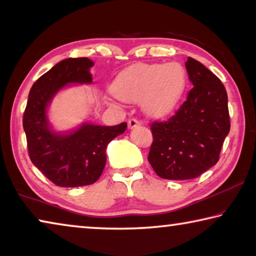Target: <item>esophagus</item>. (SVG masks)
Returning <instances> with one entry per match:
<instances>
[{
	"mask_svg": "<svg viewBox=\"0 0 256 256\" xmlns=\"http://www.w3.org/2000/svg\"><path fill=\"white\" fill-rule=\"evenodd\" d=\"M128 125L130 128H133L138 126V125H140V120H136V118H130L128 122Z\"/></svg>",
	"mask_w": 256,
	"mask_h": 256,
	"instance_id": "1",
	"label": "esophagus"
}]
</instances>
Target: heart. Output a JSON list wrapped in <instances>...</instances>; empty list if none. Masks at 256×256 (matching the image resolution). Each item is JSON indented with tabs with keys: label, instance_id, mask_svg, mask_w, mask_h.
I'll return each mask as SVG.
<instances>
[{
	"label": "heart",
	"instance_id": "heart-1",
	"mask_svg": "<svg viewBox=\"0 0 256 256\" xmlns=\"http://www.w3.org/2000/svg\"><path fill=\"white\" fill-rule=\"evenodd\" d=\"M186 74L178 63H140L116 78L112 92L126 102H140L146 115L160 118L172 110L184 92Z\"/></svg>",
	"mask_w": 256,
	"mask_h": 256
}]
</instances>
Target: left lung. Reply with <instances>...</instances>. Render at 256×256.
<instances>
[{
	"mask_svg": "<svg viewBox=\"0 0 256 256\" xmlns=\"http://www.w3.org/2000/svg\"><path fill=\"white\" fill-rule=\"evenodd\" d=\"M185 66L193 84L186 100L167 120L150 124L148 160L164 180L196 178L214 166L230 130L227 92L219 78L192 58Z\"/></svg>",
	"mask_w": 256,
	"mask_h": 256,
	"instance_id": "left-lung-1",
	"label": "left lung"
}]
</instances>
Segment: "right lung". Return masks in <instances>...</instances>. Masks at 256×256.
Instances as JSON below:
<instances>
[{"label":"right lung","mask_w":256,"mask_h":256,"mask_svg":"<svg viewBox=\"0 0 256 256\" xmlns=\"http://www.w3.org/2000/svg\"><path fill=\"white\" fill-rule=\"evenodd\" d=\"M92 66V60L86 58L60 60L32 84L24 112L30 160L60 188H78L97 182L106 164L108 144L128 126L126 123L114 126L84 123L68 133L50 130L46 110L52 99L68 84H92L89 68Z\"/></svg>","instance_id":"1"}]
</instances>
